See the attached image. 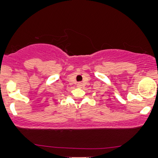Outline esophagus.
<instances>
[{
  "label": "esophagus",
  "mask_w": 158,
  "mask_h": 158,
  "mask_svg": "<svg viewBox=\"0 0 158 158\" xmlns=\"http://www.w3.org/2000/svg\"><path fill=\"white\" fill-rule=\"evenodd\" d=\"M77 87H78V88H81L82 87H83V83H78L77 84Z\"/></svg>",
  "instance_id": "esophagus-1"
}]
</instances>
